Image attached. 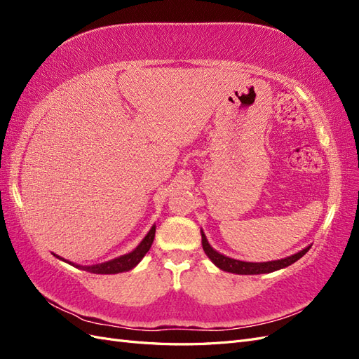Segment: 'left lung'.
<instances>
[{
  "mask_svg": "<svg viewBox=\"0 0 359 359\" xmlns=\"http://www.w3.org/2000/svg\"><path fill=\"white\" fill-rule=\"evenodd\" d=\"M201 235H202V247L205 255L211 259V262L226 273H232V274H241V276H255V274H268V273H274V271L283 269L292 264H295L298 259H301L304 255H306L310 247L302 248L301 252L287 256L285 259H278V260H268V262H244V260H238V259H232L229 256H224L222 253L214 250L206 236L203 233V231L201 229Z\"/></svg>",
  "mask_w": 359,
  "mask_h": 359,
  "instance_id": "left-lung-1",
  "label": "left lung"
}]
</instances>
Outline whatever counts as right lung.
Here are the masks:
<instances>
[{
	"mask_svg": "<svg viewBox=\"0 0 359 359\" xmlns=\"http://www.w3.org/2000/svg\"><path fill=\"white\" fill-rule=\"evenodd\" d=\"M154 236H156V224L151 226L149 232L145 235V238L142 241L139 243V245L133 250V252H130L127 255H123V256H118L112 260H107V262H103V264H95V265H78V264H73V262H69V260L62 259L57 255H53L55 257H58L60 260H64V262H67L76 268L79 269H83V271H88V273H93V274H118V273H126V271H130L133 269L140 260L144 259V256L148 253V250L151 248V244H153L154 241Z\"/></svg>",
	"mask_w": 359,
	"mask_h": 359,
	"instance_id": "add662e5",
	"label": "right lung"
}]
</instances>
